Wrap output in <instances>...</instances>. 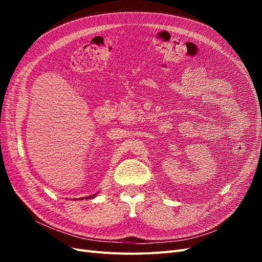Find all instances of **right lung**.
Masks as SVG:
<instances>
[{
    "instance_id": "right-lung-1",
    "label": "right lung",
    "mask_w": 262,
    "mask_h": 262,
    "mask_svg": "<svg viewBox=\"0 0 262 262\" xmlns=\"http://www.w3.org/2000/svg\"><path fill=\"white\" fill-rule=\"evenodd\" d=\"M95 195H96V194H94V195H90V196H86V198H84V199H92V198H94ZM82 200H83V198H82Z\"/></svg>"
}]
</instances>
